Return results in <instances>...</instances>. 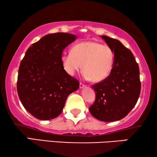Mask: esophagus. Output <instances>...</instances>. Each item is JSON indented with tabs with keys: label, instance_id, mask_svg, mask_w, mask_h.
Segmentation results:
<instances>
[{
	"label": "esophagus",
	"instance_id": "34e87169",
	"mask_svg": "<svg viewBox=\"0 0 157 157\" xmlns=\"http://www.w3.org/2000/svg\"><path fill=\"white\" fill-rule=\"evenodd\" d=\"M79 87H80V89H84L86 86L84 84H83L82 83H80V84H79Z\"/></svg>",
	"mask_w": 157,
	"mask_h": 157
}]
</instances>
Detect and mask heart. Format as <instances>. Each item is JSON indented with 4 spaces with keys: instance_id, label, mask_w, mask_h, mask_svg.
Returning <instances> with one entry per match:
<instances>
[{
    "instance_id": "obj_1",
    "label": "heart",
    "mask_w": 157,
    "mask_h": 157,
    "mask_svg": "<svg viewBox=\"0 0 157 157\" xmlns=\"http://www.w3.org/2000/svg\"><path fill=\"white\" fill-rule=\"evenodd\" d=\"M112 48L97 41H83L74 45L71 52L62 55L63 68L71 76L82 69L83 76L92 82L104 81L110 74L114 63Z\"/></svg>"
}]
</instances>
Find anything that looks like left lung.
<instances>
[{"mask_svg":"<svg viewBox=\"0 0 157 157\" xmlns=\"http://www.w3.org/2000/svg\"><path fill=\"white\" fill-rule=\"evenodd\" d=\"M101 38L112 48L114 63L107 78L92 86L96 100L89 111L99 121H119L134 108L140 95L139 68L132 51L119 40L106 36Z\"/></svg>","mask_w":157,"mask_h":157,"instance_id":"8db88e82","label":"left lung"}]
</instances>
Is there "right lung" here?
I'll return each mask as SVG.
<instances>
[{"label": "right lung", "mask_w": 157, "mask_h": 157, "mask_svg": "<svg viewBox=\"0 0 157 157\" xmlns=\"http://www.w3.org/2000/svg\"><path fill=\"white\" fill-rule=\"evenodd\" d=\"M77 36L50 33L28 48L18 70L17 91L23 106L36 119L50 120L63 111L79 82L67 74L61 61L64 48Z\"/></svg>", "instance_id": "right-lung-1"}]
</instances>
